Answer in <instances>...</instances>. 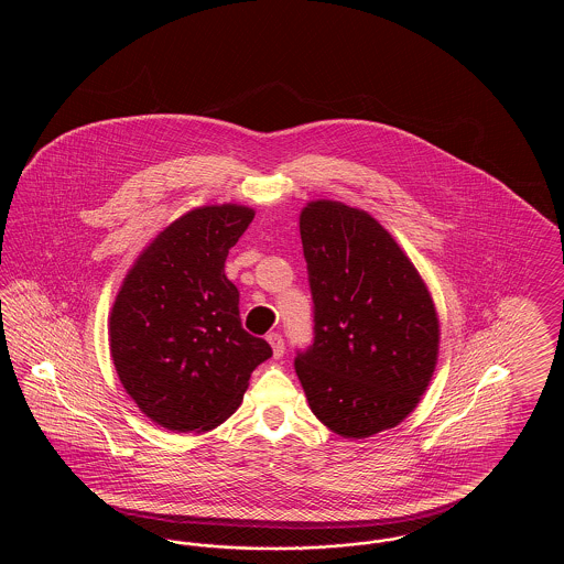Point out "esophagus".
Segmentation results:
<instances>
[{"label": "esophagus", "mask_w": 564, "mask_h": 564, "mask_svg": "<svg viewBox=\"0 0 564 564\" xmlns=\"http://www.w3.org/2000/svg\"><path fill=\"white\" fill-rule=\"evenodd\" d=\"M267 340H269L270 347H272V355H274V357H283V352H285V340H283V336L276 334V332H270L269 336H267Z\"/></svg>", "instance_id": "34e87169"}]
</instances>
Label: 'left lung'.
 <instances>
[{
    "label": "left lung",
    "instance_id": "obj_1",
    "mask_svg": "<svg viewBox=\"0 0 564 564\" xmlns=\"http://www.w3.org/2000/svg\"><path fill=\"white\" fill-rule=\"evenodd\" d=\"M313 343L295 375L315 416L345 437L395 427L430 384L440 325L430 292L391 235L359 209L317 200L300 215Z\"/></svg>",
    "mask_w": 564,
    "mask_h": 564
}]
</instances>
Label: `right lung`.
I'll list each match as a JSON object with an SVG mask.
<instances>
[{
	"label": "right lung",
	"mask_w": 564,
	"mask_h": 564,
	"mask_svg": "<svg viewBox=\"0 0 564 564\" xmlns=\"http://www.w3.org/2000/svg\"><path fill=\"white\" fill-rule=\"evenodd\" d=\"M251 219L239 205L182 215L139 256L113 302V366L141 412L166 430L224 423L272 355L242 329L239 290L224 274Z\"/></svg>",
	"instance_id": "add662e5"
}]
</instances>
